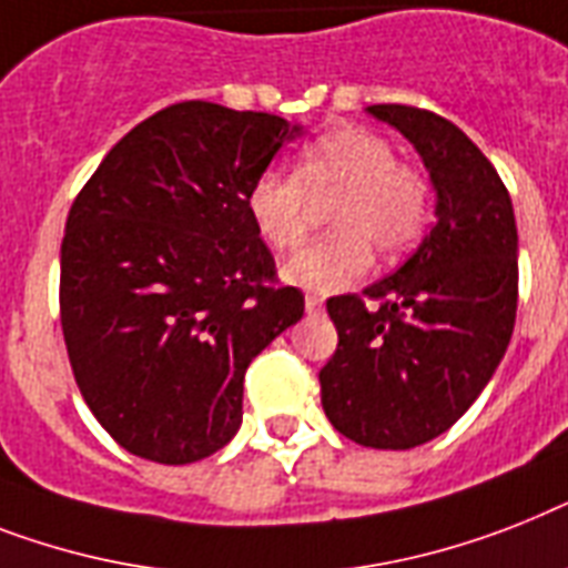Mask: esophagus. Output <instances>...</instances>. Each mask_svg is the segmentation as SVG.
<instances>
[{
  "instance_id": "obj_1",
  "label": "esophagus",
  "mask_w": 568,
  "mask_h": 568,
  "mask_svg": "<svg viewBox=\"0 0 568 568\" xmlns=\"http://www.w3.org/2000/svg\"><path fill=\"white\" fill-rule=\"evenodd\" d=\"M324 308V297L317 294H306V312H321Z\"/></svg>"
}]
</instances>
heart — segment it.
I'll list each match as a JSON object with an SVG mask.
<instances>
[{
	"label": "heart",
	"mask_w": 568,
	"mask_h": 568,
	"mask_svg": "<svg viewBox=\"0 0 568 568\" xmlns=\"http://www.w3.org/2000/svg\"><path fill=\"white\" fill-rule=\"evenodd\" d=\"M329 210L335 233L317 239L285 262V280L317 294L356 285L373 251L394 260L423 239L432 215L426 174L396 160L382 133L344 124L300 151L297 169H265L247 189V215L265 244L292 251L312 227L315 201Z\"/></svg>",
	"instance_id": "b5f03b06"
}]
</instances>
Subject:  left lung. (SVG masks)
<instances>
[{
	"mask_svg": "<svg viewBox=\"0 0 568 568\" xmlns=\"http://www.w3.org/2000/svg\"><path fill=\"white\" fill-rule=\"evenodd\" d=\"M414 142L437 189V224L399 271L326 300L338 347L321 403L341 435L414 449L476 403L514 335L519 265L514 204L467 133L432 110L367 108Z\"/></svg>",
	"mask_w": 568,
	"mask_h": 568,
	"instance_id": "1",
	"label": "left lung"
}]
</instances>
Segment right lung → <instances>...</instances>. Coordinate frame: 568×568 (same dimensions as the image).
I'll list each match as a JSON object with an SVG mask.
<instances>
[{"label": "right lung", "mask_w": 568, "mask_h": 568, "mask_svg": "<svg viewBox=\"0 0 568 568\" xmlns=\"http://www.w3.org/2000/svg\"><path fill=\"white\" fill-rule=\"evenodd\" d=\"M297 124L180 101L108 151L67 215L60 326L90 412L131 455L192 464L242 423L244 371L303 317L247 215Z\"/></svg>", "instance_id": "obj_1"}]
</instances>
